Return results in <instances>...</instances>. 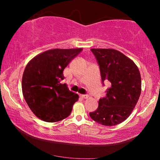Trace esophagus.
<instances>
[{
	"label": "esophagus",
	"instance_id": "obj_1",
	"mask_svg": "<svg viewBox=\"0 0 160 160\" xmlns=\"http://www.w3.org/2000/svg\"><path fill=\"white\" fill-rule=\"evenodd\" d=\"M80 97H82V99H88L89 96L88 95V94H81Z\"/></svg>",
	"mask_w": 160,
	"mask_h": 160
}]
</instances>
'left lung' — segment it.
<instances>
[{
    "instance_id": "1",
    "label": "left lung",
    "mask_w": 160,
    "mask_h": 160,
    "mask_svg": "<svg viewBox=\"0 0 160 160\" xmlns=\"http://www.w3.org/2000/svg\"><path fill=\"white\" fill-rule=\"evenodd\" d=\"M91 51L99 65L102 84L109 82V88L90 116L103 126H116L128 117L138 101L140 71L133 61L117 50L92 48Z\"/></svg>"
}]
</instances>
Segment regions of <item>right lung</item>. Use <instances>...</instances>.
<instances>
[{
  "label": "right lung",
  "instance_id": "right-lung-1",
  "mask_svg": "<svg viewBox=\"0 0 160 160\" xmlns=\"http://www.w3.org/2000/svg\"><path fill=\"white\" fill-rule=\"evenodd\" d=\"M82 51L48 50L27 65L22 80L23 96L32 112L41 120L56 122L71 113L79 96L61 82L64 79L63 70Z\"/></svg>",
  "mask_w": 160,
  "mask_h": 160
}]
</instances>
